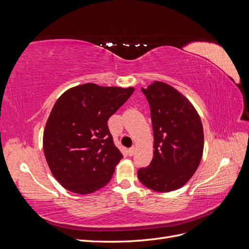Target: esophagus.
Wrapping results in <instances>:
<instances>
[{
	"label": "esophagus",
	"mask_w": 249,
	"mask_h": 249,
	"mask_svg": "<svg viewBox=\"0 0 249 249\" xmlns=\"http://www.w3.org/2000/svg\"><path fill=\"white\" fill-rule=\"evenodd\" d=\"M135 153V147H131L129 148V150H127V154H129V156H133Z\"/></svg>",
	"instance_id": "obj_1"
}]
</instances>
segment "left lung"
Segmentation results:
<instances>
[{
  "instance_id": "left-lung-1",
  "label": "left lung",
  "mask_w": 249,
  "mask_h": 249,
  "mask_svg": "<svg viewBox=\"0 0 249 249\" xmlns=\"http://www.w3.org/2000/svg\"><path fill=\"white\" fill-rule=\"evenodd\" d=\"M150 107L154 158L138 178L157 192L179 189L199 166L203 153V129L191 102L167 83L154 81L141 88Z\"/></svg>"
}]
</instances>
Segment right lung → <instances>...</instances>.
Here are the masks:
<instances>
[{"label": "right lung", "instance_id": "1", "mask_svg": "<svg viewBox=\"0 0 249 249\" xmlns=\"http://www.w3.org/2000/svg\"><path fill=\"white\" fill-rule=\"evenodd\" d=\"M134 90L86 83L60 95L47 120L42 144L52 175L65 189L90 194L109 183L123 155L107 122Z\"/></svg>", "mask_w": 249, "mask_h": 249}]
</instances>
